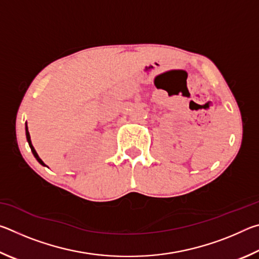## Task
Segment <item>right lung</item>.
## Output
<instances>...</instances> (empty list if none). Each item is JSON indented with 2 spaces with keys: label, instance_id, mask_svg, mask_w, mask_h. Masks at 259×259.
Instances as JSON below:
<instances>
[{
  "label": "right lung",
  "instance_id": "obj_1",
  "mask_svg": "<svg viewBox=\"0 0 259 259\" xmlns=\"http://www.w3.org/2000/svg\"><path fill=\"white\" fill-rule=\"evenodd\" d=\"M26 138H27V142H28V144H29V147H30V150H32V152H33V154H34V156H35V159H36L38 162H40V163H41L42 165H46L45 163H43V161L40 159V157H38L36 151L34 150V147H33V145H32V143H30V136H29V133H28L27 126H26Z\"/></svg>",
  "mask_w": 259,
  "mask_h": 259
}]
</instances>
